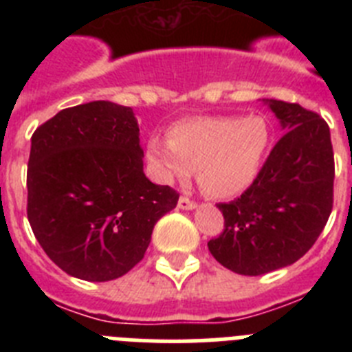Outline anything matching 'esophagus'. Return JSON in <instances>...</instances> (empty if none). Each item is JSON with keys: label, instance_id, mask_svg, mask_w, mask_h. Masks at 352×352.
<instances>
[{"label": "esophagus", "instance_id": "1", "mask_svg": "<svg viewBox=\"0 0 352 352\" xmlns=\"http://www.w3.org/2000/svg\"><path fill=\"white\" fill-rule=\"evenodd\" d=\"M178 208H182V210H194L195 201H192V199L182 195V197L178 199Z\"/></svg>", "mask_w": 352, "mask_h": 352}]
</instances>
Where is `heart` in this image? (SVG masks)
Wrapping results in <instances>:
<instances>
[{
	"label": "heart",
	"instance_id": "b5f03b06",
	"mask_svg": "<svg viewBox=\"0 0 352 352\" xmlns=\"http://www.w3.org/2000/svg\"><path fill=\"white\" fill-rule=\"evenodd\" d=\"M270 126L263 116H201L174 123L169 139L148 141V160L164 182H197L211 197L243 194L263 167Z\"/></svg>",
	"mask_w": 352,
	"mask_h": 352
}]
</instances>
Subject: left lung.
<instances>
[{
  "mask_svg": "<svg viewBox=\"0 0 352 352\" xmlns=\"http://www.w3.org/2000/svg\"><path fill=\"white\" fill-rule=\"evenodd\" d=\"M285 133L256 182L231 203L217 204L223 232L211 256L239 275H264L296 263L312 248L333 208L335 160L329 126L300 104L266 100Z\"/></svg>",
  "mask_w": 352,
  "mask_h": 352,
  "instance_id": "left-lung-1",
  "label": "left lung"
}]
</instances>
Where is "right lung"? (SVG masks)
Returning <instances> with one entry per match:
<instances>
[{
	"label": "right lung",
	"mask_w": 352,
	"mask_h": 352,
	"mask_svg": "<svg viewBox=\"0 0 352 352\" xmlns=\"http://www.w3.org/2000/svg\"><path fill=\"white\" fill-rule=\"evenodd\" d=\"M133 111L96 100L60 111L31 138L28 220L49 259L89 282L120 278L144 257L179 194L142 170Z\"/></svg>",
	"instance_id": "add662e5"
}]
</instances>
